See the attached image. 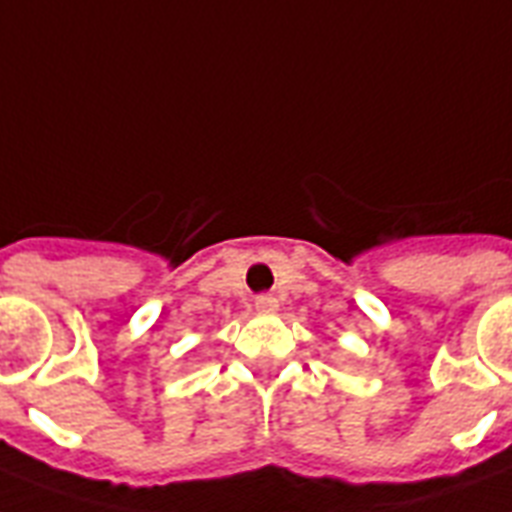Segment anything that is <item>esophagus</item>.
<instances>
[{"instance_id": "obj_1", "label": "esophagus", "mask_w": 512, "mask_h": 512, "mask_svg": "<svg viewBox=\"0 0 512 512\" xmlns=\"http://www.w3.org/2000/svg\"><path fill=\"white\" fill-rule=\"evenodd\" d=\"M256 310H259V312H275L277 310V299H275V296H269V293H261V296H256Z\"/></svg>"}]
</instances>
